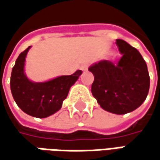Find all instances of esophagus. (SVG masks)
Returning <instances> with one entry per match:
<instances>
[{"instance_id":"1","label":"esophagus","mask_w":160,"mask_h":160,"mask_svg":"<svg viewBox=\"0 0 160 160\" xmlns=\"http://www.w3.org/2000/svg\"><path fill=\"white\" fill-rule=\"evenodd\" d=\"M87 68H88V64H83L81 66V68H80V69L82 71H86L87 70Z\"/></svg>"}]
</instances>
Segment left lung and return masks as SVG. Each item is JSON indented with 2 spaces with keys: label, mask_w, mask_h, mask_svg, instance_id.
<instances>
[{
  "label": "left lung",
  "mask_w": 160,
  "mask_h": 160,
  "mask_svg": "<svg viewBox=\"0 0 160 160\" xmlns=\"http://www.w3.org/2000/svg\"><path fill=\"white\" fill-rule=\"evenodd\" d=\"M116 44L122 57L117 63L101 60L89 67L94 76L92 93L108 112L123 115L132 112L146 100L150 76L138 51L121 39Z\"/></svg>",
  "instance_id": "obj_1"
}]
</instances>
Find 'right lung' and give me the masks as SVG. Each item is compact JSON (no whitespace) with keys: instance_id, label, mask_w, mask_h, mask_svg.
I'll return each instance as SVG.
<instances>
[{"instance_id":"add662e5","label":"right lung","mask_w":160,"mask_h":160,"mask_svg":"<svg viewBox=\"0 0 160 160\" xmlns=\"http://www.w3.org/2000/svg\"><path fill=\"white\" fill-rule=\"evenodd\" d=\"M30 48L20 53L16 60L10 77V90L17 105L25 113L44 118L61 108L70 87L83 72L77 70L70 76H61L46 82H33L25 73V62Z\"/></svg>"}]
</instances>
